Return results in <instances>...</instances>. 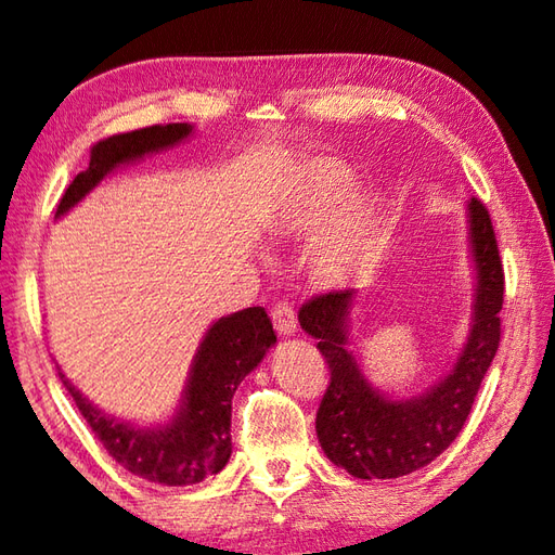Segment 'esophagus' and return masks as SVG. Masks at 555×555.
Here are the masks:
<instances>
[{
  "label": "esophagus",
  "mask_w": 555,
  "mask_h": 555,
  "mask_svg": "<svg viewBox=\"0 0 555 555\" xmlns=\"http://www.w3.org/2000/svg\"><path fill=\"white\" fill-rule=\"evenodd\" d=\"M271 320H274V327L281 337H291L296 332V310L288 300H279V304L271 308Z\"/></svg>",
  "instance_id": "1"
}]
</instances>
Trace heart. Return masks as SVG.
<instances>
[{
  "label": "heart",
  "mask_w": 555,
  "mask_h": 555,
  "mask_svg": "<svg viewBox=\"0 0 555 555\" xmlns=\"http://www.w3.org/2000/svg\"><path fill=\"white\" fill-rule=\"evenodd\" d=\"M354 177L335 159H310L304 165L281 210L269 228L271 240H312V269L332 286L364 281L374 274L386 247L380 218L366 196L351 194Z\"/></svg>",
  "instance_id": "heart-1"
}]
</instances>
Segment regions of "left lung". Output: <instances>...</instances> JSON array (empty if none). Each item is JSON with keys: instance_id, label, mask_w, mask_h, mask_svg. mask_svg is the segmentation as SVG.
<instances>
[{"instance_id": "1", "label": "left lung", "mask_w": 555, "mask_h": 555, "mask_svg": "<svg viewBox=\"0 0 555 555\" xmlns=\"http://www.w3.org/2000/svg\"><path fill=\"white\" fill-rule=\"evenodd\" d=\"M468 237L476 264L473 325L461 357L435 388L410 400H392L361 374L349 349V310L357 288L312 296L298 322L318 339L330 369L315 429L320 447L349 476L400 478L435 461L459 437L473 400L500 347V310L505 300L495 230L482 201H468Z\"/></svg>"}]
</instances>
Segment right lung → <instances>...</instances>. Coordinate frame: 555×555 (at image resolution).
I'll return each mask as SVG.
<instances>
[{"label": "right lung", "mask_w": 555, "mask_h": 555, "mask_svg": "<svg viewBox=\"0 0 555 555\" xmlns=\"http://www.w3.org/2000/svg\"><path fill=\"white\" fill-rule=\"evenodd\" d=\"M189 135L191 126L167 124L99 140L92 147L89 167L65 189L55 216L67 214L118 165L175 147ZM274 341V327L264 308H245L214 322L191 364L177 415L167 425L153 429L106 415L65 374H60V378L87 425L126 470L159 486H194L225 468L233 453V441H230L233 396L240 380L257 369Z\"/></svg>", "instance_id": "right-lung-1"}]
</instances>
